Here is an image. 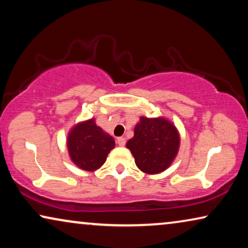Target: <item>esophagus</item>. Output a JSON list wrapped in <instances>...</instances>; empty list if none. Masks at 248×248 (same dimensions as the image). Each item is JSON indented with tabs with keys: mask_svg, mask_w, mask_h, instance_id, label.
Segmentation results:
<instances>
[{
	"mask_svg": "<svg viewBox=\"0 0 248 248\" xmlns=\"http://www.w3.org/2000/svg\"><path fill=\"white\" fill-rule=\"evenodd\" d=\"M117 144L120 145V147H124L125 143H126V140H125V138H117Z\"/></svg>",
	"mask_w": 248,
	"mask_h": 248,
	"instance_id": "1",
	"label": "esophagus"
}]
</instances>
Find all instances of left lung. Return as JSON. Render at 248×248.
I'll return each instance as SVG.
<instances>
[{
	"label": "left lung",
	"mask_w": 248,
	"mask_h": 248,
	"mask_svg": "<svg viewBox=\"0 0 248 248\" xmlns=\"http://www.w3.org/2000/svg\"><path fill=\"white\" fill-rule=\"evenodd\" d=\"M177 128L164 117H141L134 127V137L126 147L133 155L138 168L147 174H159L174 160L179 148Z\"/></svg>",
	"instance_id": "8db88e82"
}]
</instances>
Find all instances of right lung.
Returning a JSON list of instances; mask_svg holds the SVG:
<instances>
[{"label": "right lung", "instance_id": "right-lung-1", "mask_svg": "<svg viewBox=\"0 0 248 248\" xmlns=\"http://www.w3.org/2000/svg\"><path fill=\"white\" fill-rule=\"evenodd\" d=\"M114 147V138L97 126L93 118L77 124L67 135V150L71 160L87 171L100 168Z\"/></svg>", "mask_w": 248, "mask_h": 248}]
</instances>
